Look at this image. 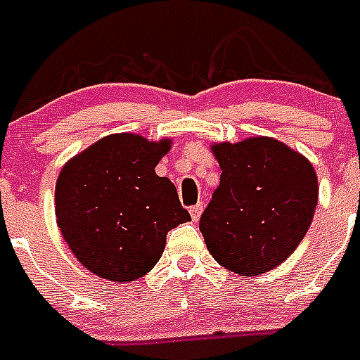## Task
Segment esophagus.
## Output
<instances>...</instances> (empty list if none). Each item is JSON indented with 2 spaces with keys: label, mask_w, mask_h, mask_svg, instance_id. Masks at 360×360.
Segmentation results:
<instances>
[{
  "label": "esophagus",
  "mask_w": 360,
  "mask_h": 360,
  "mask_svg": "<svg viewBox=\"0 0 360 360\" xmlns=\"http://www.w3.org/2000/svg\"><path fill=\"white\" fill-rule=\"evenodd\" d=\"M202 210H204L202 202L195 204V206H191V208H189V214H191V219H193L195 223H197L198 217H200V214H202Z\"/></svg>",
  "instance_id": "esophagus-1"
}]
</instances>
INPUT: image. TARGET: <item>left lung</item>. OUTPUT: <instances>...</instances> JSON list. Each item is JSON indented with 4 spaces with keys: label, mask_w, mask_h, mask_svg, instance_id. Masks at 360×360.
<instances>
[{
    "label": "left lung",
    "mask_w": 360,
    "mask_h": 360,
    "mask_svg": "<svg viewBox=\"0 0 360 360\" xmlns=\"http://www.w3.org/2000/svg\"><path fill=\"white\" fill-rule=\"evenodd\" d=\"M212 150L223 172L198 223L206 247L238 275L269 271L297 249L312 223L314 167L271 137L221 143Z\"/></svg>",
    "instance_id": "left-lung-1"
}]
</instances>
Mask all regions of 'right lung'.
<instances>
[{
	"label": "right lung",
	"instance_id": "obj_1",
	"mask_svg": "<svg viewBox=\"0 0 360 360\" xmlns=\"http://www.w3.org/2000/svg\"><path fill=\"white\" fill-rule=\"evenodd\" d=\"M169 148V139L108 135L63 167L57 225L94 275L117 283L143 277L162 258L167 232L191 219L174 184L154 172Z\"/></svg>",
	"mask_w": 360,
	"mask_h": 360
}]
</instances>
